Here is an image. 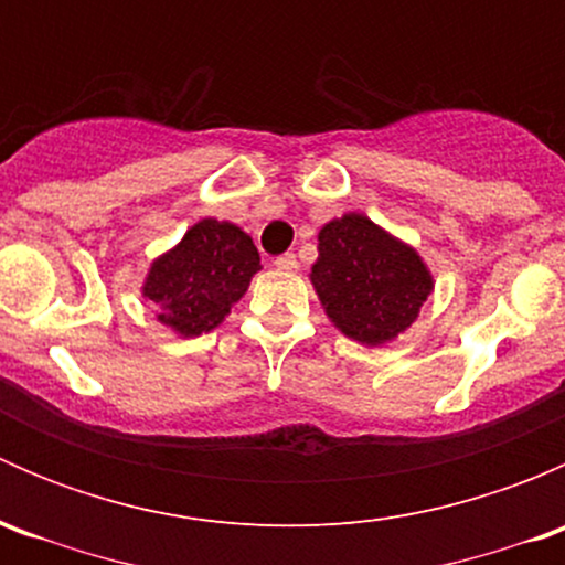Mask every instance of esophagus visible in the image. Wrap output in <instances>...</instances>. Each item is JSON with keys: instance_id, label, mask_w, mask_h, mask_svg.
<instances>
[{"instance_id": "obj_1", "label": "esophagus", "mask_w": 565, "mask_h": 565, "mask_svg": "<svg viewBox=\"0 0 565 565\" xmlns=\"http://www.w3.org/2000/svg\"><path fill=\"white\" fill-rule=\"evenodd\" d=\"M276 267L278 270H295V267H298V256H295L292 250H287V254L276 256Z\"/></svg>"}]
</instances>
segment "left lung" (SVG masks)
Wrapping results in <instances>:
<instances>
[{
  "label": "left lung",
  "mask_w": 565,
  "mask_h": 565,
  "mask_svg": "<svg viewBox=\"0 0 565 565\" xmlns=\"http://www.w3.org/2000/svg\"><path fill=\"white\" fill-rule=\"evenodd\" d=\"M311 284L330 322L369 347L407 330L431 292L420 256L361 213H347L319 230Z\"/></svg>",
  "instance_id": "obj_1"
}]
</instances>
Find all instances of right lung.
Wrapping results in <instances>:
<instances>
[{"instance_id":"1","label":"right lung","mask_w":565,"mask_h":565,"mask_svg":"<svg viewBox=\"0 0 565 565\" xmlns=\"http://www.w3.org/2000/svg\"><path fill=\"white\" fill-rule=\"evenodd\" d=\"M256 270L259 250L246 232L230 221L204 218L185 232L180 246L152 262L145 298L158 306L167 328L199 335L224 322Z\"/></svg>"}]
</instances>
